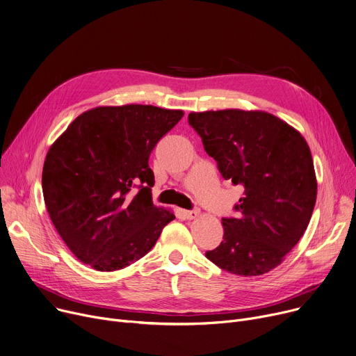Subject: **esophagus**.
<instances>
[{
	"instance_id": "1",
	"label": "esophagus",
	"mask_w": 356,
	"mask_h": 356,
	"mask_svg": "<svg viewBox=\"0 0 356 356\" xmlns=\"http://www.w3.org/2000/svg\"><path fill=\"white\" fill-rule=\"evenodd\" d=\"M184 215L188 218V220H195V218L200 215V209H191V211H184Z\"/></svg>"
}]
</instances>
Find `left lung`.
I'll return each mask as SVG.
<instances>
[{
	"instance_id": "obj_1",
	"label": "left lung",
	"mask_w": 356,
	"mask_h": 356,
	"mask_svg": "<svg viewBox=\"0 0 356 356\" xmlns=\"http://www.w3.org/2000/svg\"><path fill=\"white\" fill-rule=\"evenodd\" d=\"M218 171L245 188L236 218H222L224 239L205 255L221 269L257 277L278 266L304 235L316 201V178L305 138L262 111L191 113Z\"/></svg>"
}]
</instances>
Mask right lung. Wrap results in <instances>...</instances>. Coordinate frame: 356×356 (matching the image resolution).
Instances as JSON below:
<instances>
[{
  "mask_svg": "<svg viewBox=\"0 0 356 356\" xmlns=\"http://www.w3.org/2000/svg\"><path fill=\"white\" fill-rule=\"evenodd\" d=\"M182 115L152 105L98 106L76 117L51 145L42 168L44 201L81 262L102 272L122 269L148 254L175 220L152 204L148 159Z\"/></svg>",
  "mask_w": 356,
  "mask_h": 356,
  "instance_id": "obj_1",
  "label": "right lung"
}]
</instances>
